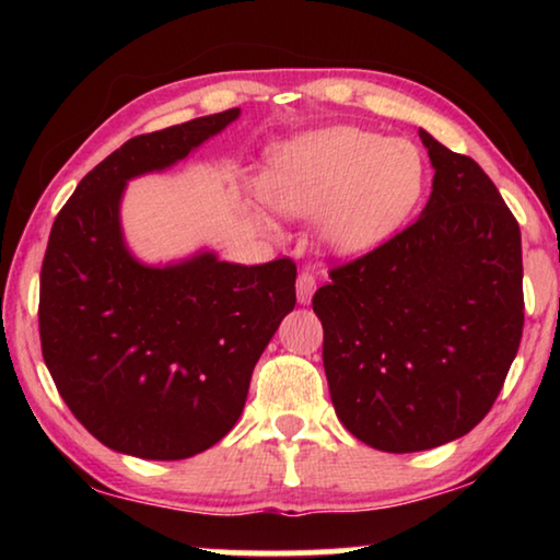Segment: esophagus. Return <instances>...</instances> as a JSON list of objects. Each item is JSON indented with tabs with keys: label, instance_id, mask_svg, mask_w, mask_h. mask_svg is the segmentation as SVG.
Instances as JSON below:
<instances>
[{
	"label": "esophagus",
	"instance_id": "esophagus-1",
	"mask_svg": "<svg viewBox=\"0 0 560 560\" xmlns=\"http://www.w3.org/2000/svg\"><path fill=\"white\" fill-rule=\"evenodd\" d=\"M316 291V277L311 271H301L296 279V299L299 303H311V296Z\"/></svg>",
	"mask_w": 560,
	"mask_h": 560
}]
</instances>
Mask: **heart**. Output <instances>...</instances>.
<instances>
[{"label":"heart","instance_id":"obj_1","mask_svg":"<svg viewBox=\"0 0 560 560\" xmlns=\"http://www.w3.org/2000/svg\"><path fill=\"white\" fill-rule=\"evenodd\" d=\"M428 183L420 148L355 126L308 132L273 150L264 192L289 214H320V234L340 254L390 240Z\"/></svg>","mask_w":560,"mask_h":560}]
</instances>
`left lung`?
Masks as SVG:
<instances>
[{
	"mask_svg": "<svg viewBox=\"0 0 560 560\" xmlns=\"http://www.w3.org/2000/svg\"><path fill=\"white\" fill-rule=\"evenodd\" d=\"M422 214L314 293L338 420L383 452L467 434L504 387L524 330L516 217L471 158L430 132Z\"/></svg>",
	"mask_w": 560,
	"mask_h": 560,
	"instance_id": "1",
	"label": "left lung"
}]
</instances>
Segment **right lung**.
<instances>
[{
	"label": "right lung",
	"mask_w": 560,
	"mask_h": 560,
	"mask_svg": "<svg viewBox=\"0 0 560 560\" xmlns=\"http://www.w3.org/2000/svg\"><path fill=\"white\" fill-rule=\"evenodd\" d=\"M240 116L230 108L130 138L56 214L42 264L44 363L75 420L140 459H187L234 428L252 371L296 303V264L214 254L143 267L122 244L130 177L183 160Z\"/></svg>",
	"instance_id": "obj_1"
}]
</instances>
